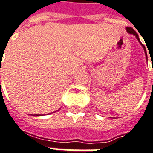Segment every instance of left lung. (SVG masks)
Segmentation results:
<instances>
[{"label":"left lung","instance_id":"obj_1","mask_svg":"<svg viewBox=\"0 0 153 153\" xmlns=\"http://www.w3.org/2000/svg\"><path fill=\"white\" fill-rule=\"evenodd\" d=\"M126 30H127V32H128L129 33H131V34H133V35H135L136 36V37L137 38V40L139 41V42L141 43L142 45V47H143V48H144V51H145V54H146V48H145V46L142 44V42H141V41H140V39H139V37H138V34L137 33H136V31H134L133 28H131V27H126Z\"/></svg>","mask_w":153,"mask_h":153}]
</instances>
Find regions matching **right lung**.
Returning a JSON list of instances; mask_svg holds the SVG:
<instances>
[{
    "mask_svg": "<svg viewBox=\"0 0 153 153\" xmlns=\"http://www.w3.org/2000/svg\"><path fill=\"white\" fill-rule=\"evenodd\" d=\"M33 116H39V115H33Z\"/></svg>",
    "mask_w": 153,
    "mask_h": 153,
    "instance_id": "add662e5",
    "label": "right lung"
}]
</instances>
